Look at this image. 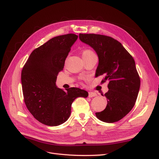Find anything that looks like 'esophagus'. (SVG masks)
<instances>
[{"instance_id": "34e87169", "label": "esophagus", "mask_w": 159, "mask_h": 159, "mask_svg": "<svg viewBox=\"0 0 159 159\" xmlns=\"http://www.w3.org/2000/svg\"><path fill=\"white\" fill-rule=\"evenodd\" d=\"M95 96H97V94H96L95 93L89 92V94H88V97L89 98H93V97H95Z\"/></svg>"}]
</instances>
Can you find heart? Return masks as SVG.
I'll return each instance as SVG.
<instances>
[{
	"mask_svg": "<svg viewBox=\"0 0 159 159\" xmlns=\"http://www.w3.org/2000/svg\"><path fill=\"white\" fill-rule=\"evenodd\" d=\"M92 54H95L91 50H85L82 52V57L88 56H90V55H92Z\"/></svg>",
	"mask_w": 159,
	"mask_h": 159,
	"instance_id": "obj_1",
	"label": "heart"
}]
</instances>
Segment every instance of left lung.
<instances>
[{"label": "left lung", "mask_w": 159, "mask_h": 159, "mask_svg": "<svg viewBox=\"0 0 159 159\" xmlns=\"http://www.w3.org/2000/svg\"><path fill=\"white\" fill-rule=\"evenodd\" d=\"M80 40L97 53L99 58L95 77L103 75L102 81H109L105 109L95 113L98 119L105 123L117 122L134 107L140 88L141 81L135 62L123 45L107 36L80 34Z\"/></svg>", "instance_id": "obj_1"}]
</instances>
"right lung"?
<instances>
[{"instance_id": "obj_1", "label": "right lung", "mask_w": 159, "mask_h": 159, "mask_svg": "<svg viewBox=\"0 0 159 159\" xmlns=\"http://www.w3.org/2000/svg\"><path fill=\"white\" fill-rule=\"evenodd\" d=\"M78 36L74 34L56 36L31 53L21 73L24 100L38 121L48 126L64 123L70 116L71 106L87 91L71 88L64 91L56 85L57 75Z\"/></svg>"}]
</instances>
